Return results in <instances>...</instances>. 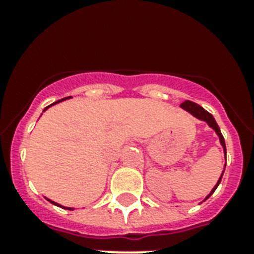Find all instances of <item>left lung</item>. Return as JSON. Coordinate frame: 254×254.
Here are the masks:
<instances>
[{
	"label": "left lung",
	"mask_w": 254,
	"mask_h": 254,
	"mask_svg": "<svg viewBox=\"0 0 254 254\" xmlns=\"http://www.w3.org/2000/svg\"><path fill=\"white\" fill-rule=\"evenodd\" d=\"M182 109H185L186 112H189V113H191V115L193 116V117H196L197 120H200V121H204V123L208 124L209 127H212L213 130H215V133H216L217 135H219V139H220V143L221 146H223V150H224V155L225 158H227V149H225V141H224V137H223V134H221L220 131V127H219V125L216 124V121H215V119H213V116L209 113V112H207L204 109V108H201L200 105H197V104L192 103V101H190V100H187V101H185V103L182 104L181 105ZM224 170H225V166H224ZM224 170H223V173H221L220 178H219V181H217V183L215 185V187L212 189V191L207 195V197H205L204 200H207L211 195H212L213 192H215V190L217 189V186L220 185L221 182V178H223V174H224Z\"/></svg>",
	"instance_id": "obj_1"
}]
</instances>
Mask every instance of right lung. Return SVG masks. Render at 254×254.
<instances>
[{"label":"right lung","mask_w":254,"mask_h":254,"mask_svg":"<svg viewBox=\"0 0 254 254\" xmlns=\"http://www.w3.org/2000/svg\"><path fill=\"white\" fill-rule=\"evenodd\" d=\"M67 99H69V97H64V99H62V100H58V101H55V103H54V104H51V105H55V104H58V103H62V101H64V100H67ZM51 105H49V107H46V108H45V111H47V109H49V108L51 107ZM45 111H43V112H45ZM47 200H49L50 203H53V204L58 205V207H62V208H65V209H73V208H71V207H63V205L58 204V203H55V201H53V200H50V199H47Z\"/></svg>","instance_id":"obj_1"}]
</instances>
